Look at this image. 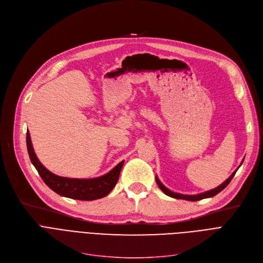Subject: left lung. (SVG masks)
Returning a JSON list of instances; mask_svg holds the SVG:
<instances>
[{
  "label": "left lung",
  "instance_id": "left-lung-1",
  "mask_svg": "<svg viewBox=\"0 0 263 263\" xmlns=\"http://www.w3.org/2000/svg\"><path fill=\"white\" fill-rule=\"evenodd\" d=\"M243 161H244V159L242 160L241 164L239 165V167L242 165ZM239 167H238L236 171H234V172L229 176V178H227L226 180H225L222 184H219V185L216 186L215 189H212V190H209V191H205V192L199 193V194H195V195H186V194H180V193H177V192H173L172 190L167 189L166 186H165V185L160 181V179H159L158 176H156V181H157V184L159 185V187L163 191L164 194H166V195L170 196V197L177 198V199L190 200V201H197V200H201V199H204V198H211V197L215 196L216 194H218V193H219L220 191H223V190L229 184V182L231 181V179L233 178L234 175H236V173H237V171L239 170Z\"/></svg>",
  "mask_w": 263,
  "mask_h": 263
}]
</instances>
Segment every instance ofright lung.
<instances>
[{"mask_svg": "<svg viewBox=\"0 0 263 263\" xmlns=\"http://www.w3.org/2000/svg\"><path fill=\"white\" fill-rule=\"evenodd\" d=\"M26 147L32 164L37 170L44 182L59 195L77 200H96L103 198L116 185L124 161L118 163L108 173L95 178H67L58 176L46 168L38 160L29 130L26 132Z\"/></svg>", "mask_w": 263, "mask_h": 263, "instance_id": "obj_1", "label": "right lung"}]
</instances>
